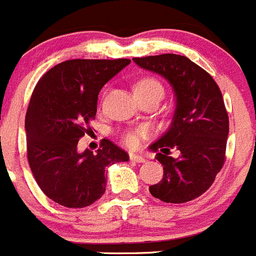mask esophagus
Masks as SVG:
<instances>
[{
	"label": "esophagus",
	"instance_id": "34e87169",
	"mask_svg": "<svg viewBox=\"0 0 256 256\" xmlns=\"http://www.w3.org/2000/svg\"><path fill=\"white\" fill-rule=\"evenodd\" d=\"M130 160L134 162H138V164H142V162H146V158L143 156L135 154V153H130Z\"/></svg>",
	"mask_w": 256,
	"mask_h": 256
}]
</instances>
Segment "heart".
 <instances>
[{
	"mask_svg": "<svg viewBox=\"0 0 256 256\" xmlns=\"http://www.w3.org/2000/svg\"><path fill=\"white\" fill-rule=\"evenodd\" d=\"M135 92H160L164 95V86L158 80L153 77H144L135 85ZM146 134V128H138V130H128L124 135V142L128 146H134L139 142V135Z\"/></svg>",
	"mask_w": 256,
	"mask_h": 256,
	"instance_id": "heart-1",
	"label": "heart"
}]
</instances>
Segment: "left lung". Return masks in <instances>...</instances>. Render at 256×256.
Instances as JSON below:
<instances>
[{
    "mask_svg": "<svg viewBox=\"0 0 256 256\" xmlns=\"http://www.w3.org/2000/svg\"><path fill=\"white\" fill-rule=\"evenodd\" d=\"M132 60L162 76L176 99L170 128L150 146L164 166V178L150 186V194L168 204L192 201L210 188L226 160L230 120L220 88L186 56L162 54ZM174 148L180 150L176 159L170 156Z\"/></svg>",
    "mask_w": 256,
    "mask_h": 256,
    "instance_id": "left-lung-1",
    "label": "left lung"
}]
</instances>
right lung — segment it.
I'll use <instances>...</instances> for the list:
<instances>
[{
  "mask_svg": "<svg viewBox=\"0 0 256 256\" xmlns=\"http://www.w3.org/2000/svg\"><path fill=\"white\" fill-rule=\"evenodd\" d=\"M130 59H72L37 82L26 116V156L41 190L62 206H90L106 192V168L128 161L108 139L96 153L80 152L78 140L96 114L99 91Z\"/></svg>",
  "mask_w": 256,
  "mask_h": 256,
  "instance_id": "1",
  "label": "right lung"
}]
</instances>
